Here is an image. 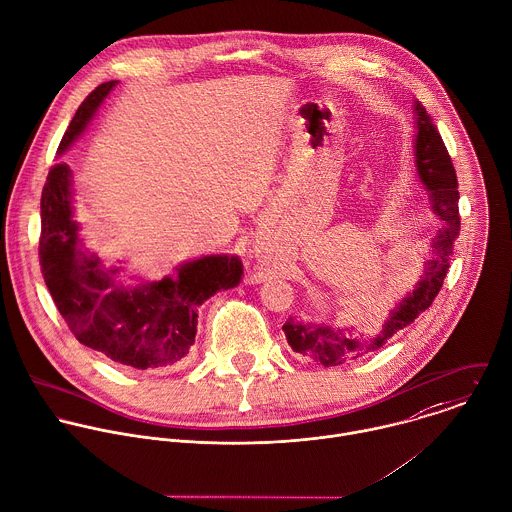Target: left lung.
Returning a JSON list of instances; mask_svg holds the SVG:
<instances>
[{"label": "left lung", "instance_id": "left-lung-1", "mask_svg": "<svg viewBox=\"0 0 512 512\" xmlns=\"http://www.w3.org/2000/svg\"><path fill=\"white\" fill-rule=\"evenodd\" d=\"M415 167L421 183L429 191V205L433 213L443 221L439 229L431 257L425 261L423 273L397 307L389 313L385 325L373 333H353L345 329H333L329 325H317L303 319L289 317L283 325L287 343L295 353L311 357L325 367H337L347 361L359 359L371 351L381 349L397 331L411 325L425 309H429L439 295L449 271L455 239L459 237V191L457 173L451 155L433 125L431 115L415 101Z\"/></svg>", "mask_w": 512, "mask_h": 512}]
</instances>
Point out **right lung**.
I'll return each mask as SVG.
<instances>
[{"label": "right lung", "mask_w": 512, "mask_h": 512, "mask_svg": "<svg viewBox=\"0 0 512 512\" xmlns=\"http://www.w3.org/2000/svg\"><path fill=\"white\" fill-rule=\"evenodd\" d=\"M117 81L95 87L75 111L57 153L67 151L87 129ZM71 169H49L41 193L39 263L45 285L79 343L135 369H161L181 361L195 343L197 309L221 289H233L243 275L237 255H205L175 267L161 281L127 287L121 267H103L81 247L73 219Z\"/></svg>", "instance_id": "1"}]
</instances>
